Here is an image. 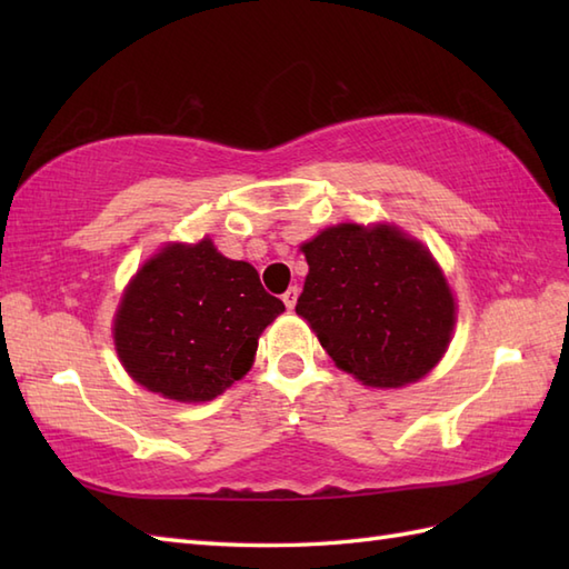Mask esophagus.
<instances>
[{"label": "esophagus", "instance_id": "1", "mask_svg": "<svg viewBox=\"0 0 569 569\" xmlns=\"http://www.w3.org/2000/svg\"><path fill=\"white\" fill-rule=\"evenodd\" d=\"M298 286H291V288H288V291L283 293V303H286V308L288 310H293L296 308V303H298Z\"/></svg>", "mask_w": 569, "mask_h": 569}]
</instances>
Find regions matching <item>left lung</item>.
Wrapping results in <instances>:
<instances>
[{
    "instance_id": "1",
    "label": "left lung",
    "mask_w": 569,
    "mask_h": 569,
    "mask_svg": "<svg viewBox=\"0 0 569 569\" xmlns=\"http://www.w3.org/2000/svg\"><path fill=\"white\" fill-rule=\"evenodd\" d=\"M303 253L310 271L296 312L337 367L386 389L438 365L455 328V298L426 247L389 224H337Z\"/></svg>"
}]
</instances>
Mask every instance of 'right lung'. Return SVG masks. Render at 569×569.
Returning a JSON list of instances; mask_svg holds the SVG:
<instances>
[{"mask_svg":"<svg viewBox=\"0 0 569 569\" xmlns=\"http://www.w3.org/2000/svg\"><path fill=\"white\" fill-rule=\"evenodd\" d=\"M286 306L247 261L210 239L171 244L129 283L114 345L129 377L173 401H210L249 371L259 335Z\"/></svg>","mask_w":569,"mask_h":569,"instance_id":"right-lung-1","label":"right lung"}]
</instances>
